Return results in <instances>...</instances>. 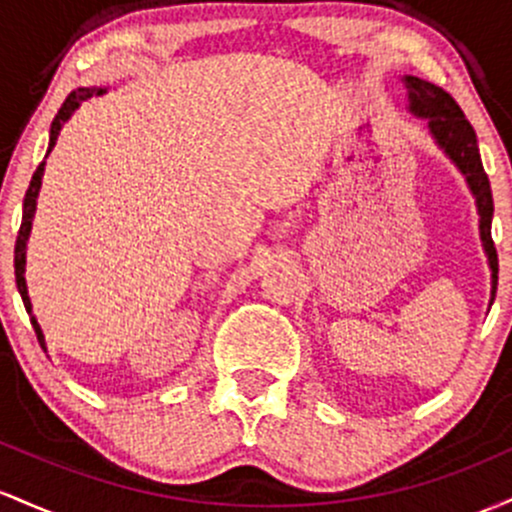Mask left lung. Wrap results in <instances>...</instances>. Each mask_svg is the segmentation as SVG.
Listing matches in <instances>:
<instances>
[{
  "label": "left lung",
  "mask_w": 512,
  "mask_h": 512,
  "mask_svg": "<svg viewBox=\"0 0 512 512\" xmlns=\"http://www.w3.org/2000/svg\"><path fill=\"white\" fill-rule=\"evenodd\" d=\"M406 89H409V108L416 116L428 120V128L433 132V137L438 140V145L450 154V159L455 162L462 174L467 176L469 188L476 195V208H479L481 222V239H484L488 263H491L493 271V292L496 297V285H498V254L496 246L491 239V220H493V195H491V183L481 164L479 145H476V132L469 123L467 116L462 113V108L457 106V101L447 94L440 86L426 82V79L418 77H404Z\"/></svg>",
  "instance_id": "obj_1"
}]
</instances>
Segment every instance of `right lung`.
<instances>
[{"label":"right lung","instance_id":"add662e5","mask_svg":"<svg viewBox=\"0 0 512 512\" xmlns=\"http://www.w3.org/2000/svg\"><path fill=\"white\" fill-rule=\"evenodd\" d=\"M94 94H103V89H77L72 91L70 96H67L65 103H62V108L57 111V116L53 120V125H50V145H48V152L55 147L57 142V135H60L62 125H65V120L72 116L74 108L79 106V103L91 99ZM43 166L45 162L38 164L36 174H33L31 179V186H28L26 191V198H24V217H21V227H19V234H16V246H14V273H16V287H19V295L21 300H24V307L26 312L31 314V300H28V290H26V278H24V268H26V241H28V234H31V220H33V212H36V198H38V191H40V179H43ZM31 324L33 329H36V336H38V343L45 348L43 343V331H40L36 317H31Z\"/></svg>","mask_w":512,"mask_h":512}]
</instances>
